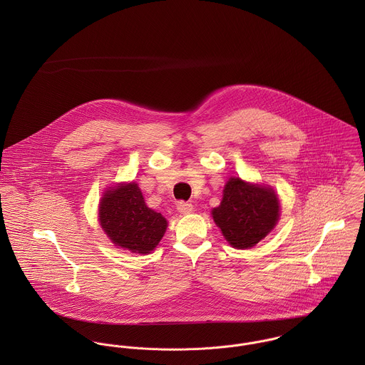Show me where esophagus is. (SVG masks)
Masks as SVG:
<instances>
[{"mask_svg":"<svg viewBox=\"0 0 365 365\" xmlns=\"http://www.w3.org/2000/svg\"><path fill=\"white\" fill-rule=\"evenodd\" d=\"M177 210H178L180 213H182V215H188V213H191V212L194 210V207H192V204H190V202L181 201V202L177 204Z\"/></svg>","mask_w":365,"mask_h":365,"instance_id":"1","label":"esophagus"}]
</instances>
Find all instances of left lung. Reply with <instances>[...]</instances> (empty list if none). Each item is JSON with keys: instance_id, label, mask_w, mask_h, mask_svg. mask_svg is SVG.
<instances>
[{"instance_id": "1", "label": "left lung", "mask_w": 365, "mask_h": 365, "mask_svg": "<svg viewBox=\"0 0 365 365\" xmlns=\"http://www.w3.org/2000/svg\"><path fill=\"white\" fill-rule=\"evenodd\" d=\"M212 217L232 247L250 249L275 227L279 201L271 187L230 177Z\"/></svg>"}]
</instances>
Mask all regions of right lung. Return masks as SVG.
I'll return each instance as SVG.
<instances>
[{
	"mask_svg": "<svg viewBox=\"0 0 365 365\" xmlns=\"http://www.w3.org/2000/svg\"><path fill=\"white\" fill-rule=\"evenodd\" d=\"M98 216L115 246L138 255L153 252L167 229L165 217L146 205L136 182L109 187L101 198Z\"/></svg>",
	"mask_w": 365,
	"mask_h": 365,
	"instance_id": "obj_1",
	"label": "right lung"
}]
</instances>
